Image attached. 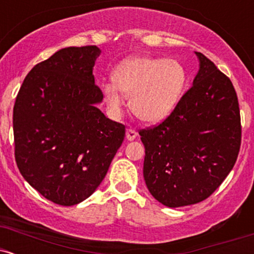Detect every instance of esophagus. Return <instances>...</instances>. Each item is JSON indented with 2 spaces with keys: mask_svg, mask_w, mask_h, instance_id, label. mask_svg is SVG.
<instances>
[{
  "mask_svg": "<svg viewBox=\"0 0 254 254\" xmlns=\"http://www.w3.org/2000/svg\"><path fill=\"white\" fill-rule=\"evenodd\" d=\"M137 135H138V133H137V131L133 130V129H127V133H125L127 141H133V139H135L137 137Z\"/></svg>",
  "mask_w": 254,
  "mask_h": 254,
  "instance_id": "34e87169",
  "label": "esophagus"
}]
</instances>
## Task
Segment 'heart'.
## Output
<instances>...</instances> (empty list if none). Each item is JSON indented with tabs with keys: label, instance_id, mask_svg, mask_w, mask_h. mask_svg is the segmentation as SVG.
Wrapping results in <instances>:
<instances>
[{
	"label": "heart",
	"instance_id": "b5f03b06",
	"mask_svg": "<svg viewBox=\"0 0 254 254\" xmlns=\"http://www.w3.org/2000/svg\"><path fill=\"white\" fill-rule=\"evenodd\" d=\"M112 83L103 84L107 106L119 115L123 98H130L133 115L147 123H157L177 106L188 83L185 68L174 60L136 56L122 62L111 75Z\"/></svg>",
	"mask_w": 254,
	"mask_h": 254
}]
</instances>
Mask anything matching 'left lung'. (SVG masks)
Masks as SVG:
<instances>
[{"instance_id": "1", "label": "left lung", "mask_w": 254, "mask_h": 254, "mask_svg": "<svg viewBox=\"0 0 254 254\" xmlns=\"http://www.w3.org/2000/svg\"><path fill=\"white\" fill-rule=\"evenodd\" d=\"M193 84L171 115L139 130L148 190L170 208L206 199L228 176L241 144L238 95L228 76L200 52Z\"/></svg>"}]
</instances>
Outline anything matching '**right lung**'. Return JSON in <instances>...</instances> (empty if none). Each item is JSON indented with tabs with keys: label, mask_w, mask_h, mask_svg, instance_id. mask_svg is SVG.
Listing matches in <instances>:
<instances>
[{
	"label": "right lung",
	"mask_w": 254,
	"mask_h": 254,
	"mask_svg": "<svg viewBox=\"0 0 254 254\" xmlns=\"http://www.w3.org/2000/svg\"><path fill=\"white\" fill-rule=\"evenodd\" d=\"M100 54L95 45L55 52L32 68L16 95L17 168L60 205H75L97 190L124 141V125L95 106L104 97L93 75Z\"/></svg>",
	"instance_id": "right-lung-1"
}]
</instances>
